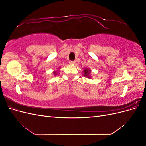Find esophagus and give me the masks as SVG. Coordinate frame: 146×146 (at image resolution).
Listing matches in <instances>:
<instances>
[{
    "instance_id": "34e87169",
    "label": "esophagus",
    "mask_w": 146,
    "mask_h": 146,
    "mask_svg": "<svg viewBox=\"0 0 146 146\" xmlns=\"http://www.w3.org/2000/svg\"><path fill=\"white\" fill-rule=\"evenodd\" d=\"M69 63L71 64H76V61H69Z\"/></svg>"
}]
</instances>
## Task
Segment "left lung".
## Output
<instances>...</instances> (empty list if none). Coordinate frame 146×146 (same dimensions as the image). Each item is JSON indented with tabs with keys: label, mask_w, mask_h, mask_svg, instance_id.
<instances>
[{
	"label": "left lung",
	"mask_w": 146,
	"mask_h": 146,
	"mask_svg": "<svg viewBox=\"0 0 146 146\" xmlns=\"http://www.w3.org/2000/svg\"><path fill=\"white\" fill-rule=\"evenodd\" d=\"M84 76H86V77H90L89 76V74L91 72L90 70H88V69H85V70H84Z\"/></svg>",
	"instance_id": "1"
}]
</instances>
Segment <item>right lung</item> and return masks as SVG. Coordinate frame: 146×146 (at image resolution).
I'll return each mask as SVG.
<instances>
[{
	"label": "right lung",
	"instance_id": "obj_1",
	"mask_svg": "<svg viewBox=\"0 0 146 146\" xmlns=\"http://www.w3.org/2000/svg\"><path fill=\"white\" fill-rule=\"evenodd\" d=\"M54 74H55V75H56V72H54Z\"/></svg>",
	"mask_w": 146,
	"mask_h": 146
}]
</instances>
